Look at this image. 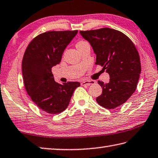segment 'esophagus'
<instances>
[{
	"label": "esophagus",
	"instance_id": "obj_1",
	"mask_svg": "<svg viewBox=\"0 0 158 158\" xmlns=\"http://www.w3.org/2000/svg\"><path fill=\"white\" fill-rule=\"evenodd\" d=\"M94 81H84L81 83V85H90L94 84Z\"/></svg>",
	"mask_w": 158,
	"mask_h": 158
}]
</instances>
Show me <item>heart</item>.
Listing matches in <instances>:
<instances>
[{"label":"heart","mask_w":158,"mask_h":158,"mask_svg":"<svg viewBox=\"0 0 158 158\" xmlns=\"http://www.w3.org/2000/svg\"><path fill=\"white\" fill-rule=\"evenodd\" d=\"M88 43L87 41H79L76 44V46H77V49H79V48H81L82 46H84V45L88 44Z\"/></svg>","instance_id":"1"}]
</instances>
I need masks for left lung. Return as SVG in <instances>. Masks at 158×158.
<instances>
[{"instance_id": "8db88e82", "label": "left lung", "mask_w": 158, "mask_h": 158, "mask_svg": "<svg viewBox=\"0 0 158 158\" xmlns=\"http://www.w3.org/2000/svg\"><path fill=\"white\" fill-rule=\"evenodd\" d=\"M79 32L93 47L97 55L95 64L102 66L110 76L107 84L98 81L102 93L97 97V102L108 109L122 105L135 91L141 73L137 48L127 35L111 28Z\"/></svg>"}]
</instances>
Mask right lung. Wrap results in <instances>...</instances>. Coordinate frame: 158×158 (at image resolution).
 Masks as SVG:
<instances>
[{
	"label": "right lung",
	"instance_id": "obj_1",
	"mask_svg": "<svg viewBox=\"0 0 158 158\" xmlns=\"http://www.w3.org/2000/svg\"><path fill=\"white\" fill-rule=\"evenodd\" d=\"M78 30L48 31L34 38L25 50L22 72L25 90L40 109L49 114L61 113L80 83L60 84L54 79L52 68L59 64L65 48Z\"/></svg>",
	"mask_w": 158,
	"mask_h": 158
}]
</instances>
